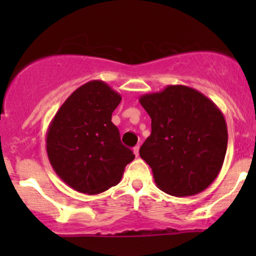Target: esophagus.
<instances>
[{
  "instance_id": "1",
  "label": "esophagus",
  "mask_w": 256,
  "mask_h": 256,
  "mask_svg": "<svg viewBox=\"0 0 256 256\" xmlns=\"http://www.w3.org/2000/svg\"><path fill=\"white\" fill-rule=\"evenodd\" d=\"M132 150H134V156H138V155H140V146H134V149H132Z\"/></svg>"
}]
</instances>
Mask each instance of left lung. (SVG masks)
<instances>
[{
    "label": "left lung",
    "instance_id": "left-lung-1",
    "mask_svg": "<svg viewBox=\"0 0 256 256\" xmlns=\"http://www.w3.org/2000/svg\"><path fill=\"white\" fill-rule=\"evenodd\" d=\"M152 134L140 149L158 189L178 198L204 192L218 177L228 148L222 110L185 85L140 96Z\"/></svg>",
    "mask_w": 256,
    "mask_h": 256
}]
</instances>
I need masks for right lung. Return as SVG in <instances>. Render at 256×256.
I'll return each instance as SVG.
<instances>
[{
    "mask_svg": "<svg viewBox=\"0 0 256 256\" xmlns=\"http://www.w3.org/2000/svg\"><path fill=\"white\" fill-rule=\"evenodd\" d=\"M122 96L102 80L73 91L46 132V154L56 174L76 192L95 195L120 182L134 158L120 140L112 113Z\"/></svg>",
    "mask_w": 256,
    "mask_h": 256,
    "instance_id": "obj_1",
    "label": "right lung"
}]
</instances>
